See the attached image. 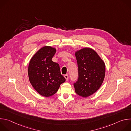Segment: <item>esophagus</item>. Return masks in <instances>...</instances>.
I'll list each match as a JSON object with an SVG mask.
<instances>
[{
  "mask_svg": "<svg viewBox=\"0 0 131 131\" xmlns=\"http://www.w3.org/2000/svg\"><path fill=\"white\" fill-rule=\"evenodd\" d=\"M64 77L65 78V79H66V80L67 81L68 80V78H69V77H68V74H65V75H64Z\"/></svg>",
  "mask_w": 131,
  "mask_h": 131,
  "instance_id": "obj_1",
  "label": "esophagus"
}]
</instances>
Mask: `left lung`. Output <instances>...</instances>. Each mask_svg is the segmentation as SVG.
Returning <instances> with one entry per match:
<instances>
[{
  "instance_id": "1",
  "label": "left lung",
  "mask_w": 131,
  "mask_h": 131,
  "mask_svg": "<svg viewBox=\"0 0 131 131\" xmlns=\"http://www.w3.org/2000/svg\"><path fill=\"white\" fill-rule=\"evenodd\" d=\"M78 67V78L73 83L76 93L88 97L101 86L105 75V65L97 53L91 48L82 49L75 53Z\"/></svg>"
}]
</instances>
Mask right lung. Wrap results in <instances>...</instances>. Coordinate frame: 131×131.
I'll return each instance as SVG.
<instances>
[{"label":"right lung","instance_id":"right-lung-1","mask_svg":"<svg viewBox=\"0 0 131 131\" xmlns=\"http://www.w3.org/2000/svg\"><path fill=\"white\" fill-rule=\"evenodd\" d=\"M55 52L54 48L43 47L33 56L28 66L30 83L37 92L45 97L57 93L66 80L61 73L59 64L52 61Z\"/></svg>","mask_w":131,"mask_h":131}]
</instances>
